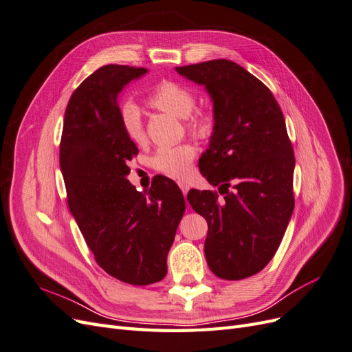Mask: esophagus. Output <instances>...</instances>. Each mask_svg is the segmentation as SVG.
Returning <instances> with one entry per match:
<instances>
[{
    "instance_id": "obj_1",
    "label": "esophagus",
    "mask_w": 352,
    "mask_h": 352,
    "mask_svg": "<svg viewBox=\"0 0 352 352\" xmlns=\"http://www.w3.org/2000/svg\"><path fill=\"white\" fill-rule=\"evenodd\" d=\"M177 185H179V188L182 189V192H184V195L186 197V194H188V190H189V185L188 184H185V182H177Z\"/></svg>"
}]
</instances>
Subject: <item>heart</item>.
<instances>
[{
	"label": "heart",
	"mask_w": 352,
	"mask_h": 352,
	"mask_svg": "<svg viewBox=\"0 0 352 352\" xmlns=\"http://www.w3.org/2000/svg\"><path fill=\"white\" fill-rule=\"evenodd\" d=\"M151 107L184 117L186 129L197 136H207L214 129V116L206 110H194L197 104L195 92L186 85L173 80L158 82L146 98ZM120 126L127 140L141 146L146 142V132L140 109L131 101L124 102L119 111ZM197 150L192 144L163 145L151 158L153 167L160 173L172 177H186L195 158Z\"/></svg>",
	"instance_id": "obj_1"
}]
</instances>
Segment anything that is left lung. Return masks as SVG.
<instances>
[{
  "label": "left lung",
  "instance_id": "obj_1",
  "mask_svg": "<svg viewBox=\"0 0 352 352\" xmlns=\"http://www.w3.org/2000/svg\"><path fill=\"white\" fill-rule=\"evenodd\" d=\"M176 72L204 85L214 105V131L198 166L225 197L188 192L189 204L208 223V267L225 280L250 278L273 258L294 211L295 157L283 113L272 91L230 60Z\"/></svg>",
  "mask_w": 352,
  "mask_h": 352
}]
</instances>
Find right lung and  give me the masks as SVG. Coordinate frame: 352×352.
Here are the masks:
<instances>
[{
    "mask_svg": "<svg viewBox=\"0 0 352 352\" xmlns=\"http://www.w3.org/2000/svg\"><path fill=\"white\" fill-rule=\"evenodd\" d=\"M144 73L120 65L95 70L72 94L60 142L67 204L85 242L105 273L135 286L164 279L185 212L172 179L154 177L145 194L126 179L138 148L122 129L117 97Z\"/></svg>",
    "mask_w": 352,
    "mask_h": 352,
    "instance_id": "right-lung-1",
    "label": "right lung"
}]
</instances>
